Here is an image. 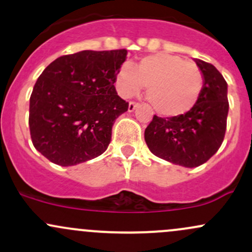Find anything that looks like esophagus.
Listing matches in <instances>:
<instances>
[{
    "mask_svg": "<svg viewBox=\"0 0 252 252\" xmlns=\"http://www.w3.org/2000/svg\"><path fill=\"white\" fill-rule=\"evenodd\" d=\"M137 106H139V103H136V101H130V103H129V106H128L129 112L134 111Z\"/></svg>",
    "mask_w": 252,
    "mask_h": 252,
    "instance_id": "1",
    "label": "esophagus"
}]
</instances>
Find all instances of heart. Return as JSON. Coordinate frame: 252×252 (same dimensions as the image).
<instances>
[{
    "label": "heart",
    "mask_w": 252,
    "mask_h": 252,
    "mask_svg": "<svg viewBox=\"0 0 252 252\" xmlns=\"http://www.w3.org/2000/svg\"><path fill=\"white\" fill-rule=\"evenodd\" d=\"M203 85V74L195 63L170 54L146 56L134 68L124 63L116 74L120 94L130 96L148 87V101L166 117L190 111L197 103Z\"/></svg>",
    "instance_id": "b5f03b06"
}]
</instances>
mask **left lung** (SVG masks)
Returning a JSON list of instances; mask_svg holds the SVG:
<instances>
[{"label":"left lung","mask_w":252,"mask_h":252,"mask_svg":"<svg viewBox=\"0 0 252 252\" xmlns=\"http://www.w3.org/2000/svg\"><path fill=\"white\" fill-rule=\"evenodd\" d=\"M203 74L204 85L197 103L176 117H158L145 130V141L154 156L172 164L196 167L218 152L227 124V82L211 63L193 60Z\"/></svg>","instance_id":"1"}]
</instances>
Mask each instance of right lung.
<instances>
[{"instance_id": "obj_1", "label": "right lung", "mask_w": 252, "mask_h": 252, "mask_svg": "<svg viewBox=\"0 0 252 252\" xmlns=\"http://www.w3.org/2000/svg\"><path fill=\"white\" fill-rule=\"evenodd\" d=\"M126 50L61 56L44 69L30 98L34 148L61 166L94 159L106 151L116 118L129 103L116 92V74Z\"/></svg>"}]
</instances>
